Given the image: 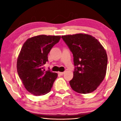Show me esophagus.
<instances>
[{
  "mask_svg": "<svg viewBox=\"0 0 121 121\" xmlns=\"http://www.w3.org/2000/svg\"><path fill=\"white\" fill-rule=\"evenodd\" d=\"M64 73V72H58V74H59V75H63Z\"/></svg>",
  "mask_w": 121,
  "mask_h": 121,
  "instance_id": "34e87169",
  "label": "esophagus"
}]
</instances>
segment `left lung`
<instances>
[{
    "instance_id": "1",
    "label": "left lung",
    "mask_w": 121,
    "mask_h": 121,
    "mask_svg": "<svg viewBox=\"0 0 121 121\" xmlns=\"http://www.w3.org/2000/svg\"><path fill=\"white\" fill-rule=\"evenodd\" d=\"M73 54L75 66L69 82L72 89L79 94L95 91L105 78L107 65L106 50L100 42L87 34L62 36Z\"/></svg>"
}]
</instances>
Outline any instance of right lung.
I'll return each mask as SVG.
<instances>
[{
  "label": "right lung",
  "mask_w": 121,
  "mask_h": 121,
  "mask_svg": "<svg viewBox=\"0 0 121 121\" xmlns=\"http://www.w3.org/2000/svg\"><path fill=\"white\" fill-rule=\"evenodd\" d=\"M60 36L44 35L27 39L17 59V71L25 87L35 96L48 93L58 74L43 66L48 62V54L60 40Z\"/></svg>",
  "instance_id": "right-lung-1"
}]
</instances>
